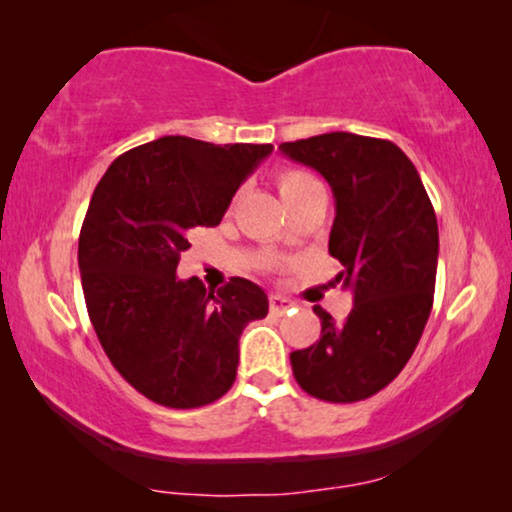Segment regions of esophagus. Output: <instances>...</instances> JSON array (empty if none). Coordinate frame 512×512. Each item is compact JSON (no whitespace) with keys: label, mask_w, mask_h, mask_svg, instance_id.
Wrapping results in <instances>:
<instances>
[{"label":"esophagus","mask_w":512,"mask_h":512,"mask_svg":"<svg viewBox=\"0 0 512 512\" xmlns=\"http://www.w3.org/2000/svg\"><path fill=\"white\" fill-rule=\"evenodd\" d=\"M289 307H293V303L286 296H279V293H272L270 296V310L275 314H284Z\"/></svg>","instance_id":"esophagus-1"}]
</instances>
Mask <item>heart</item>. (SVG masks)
<instances>
[{
    "label": "heart",
    "mask_w": 512,
    "mask_h": 512,
    "mask_svg": "<svg viewBox=\"0 0 512 512\" xmlns=\"http://www.w3.org/2000/svg\"><path fill=\"white\" fill-rule=\"evenodd\" d=\"M277 186H279V193H282V198L286 205H291L293 200H298L300 195H305L310 188L319 186V181L312 177V174L307 172H300V170H284L282 174L277 177Z\"/></svg>",
    "instance_id": "heart-1"
}]
</instances>
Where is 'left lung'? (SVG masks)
Here are the masks:
<instances>
[{"label":"left lung","instance_id":"8db88e82","mask_svg":"<svg viewBox=\"0 0 512 512\" xmlns=\"http://www.w3.org/2000/svg\"><path fill=\"white\" fill-rule=\"evenodd\" d=\"M286 158L331 186L335 219L328 251L345 265L335 277L354 293L345 321L317 305L321 338L291 352L296 382L331 403L377 394L405 368L433 305L438 221L422 179L394 142L328 132L279 144Z\"/></svg>","mask_w":512,"mask_h":512}]
</instances>
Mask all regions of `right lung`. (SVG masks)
Returning a JSON list of instances; mask_svg holds the SVG:
<instances>
[{
    "label": "right lung",
    "mask_w": 512,
    "mask_h": 512,
    "mask_svg": "<svg viewBox=\"0 0 512 512\" xmlns=\"http://www.w3.org/2000/svg\"><path fill=\"white\" fill-rule=\"evenodd\" d=\"M272 144L170 135L118 156L90 198L79 237L88 317L114 368L165 408H200L233 387L244 326L268 296L233 277L219 291L179 279L188 233L219 226Z\"/></svg>",
    "instance_id": "1"
}]
</instances>
